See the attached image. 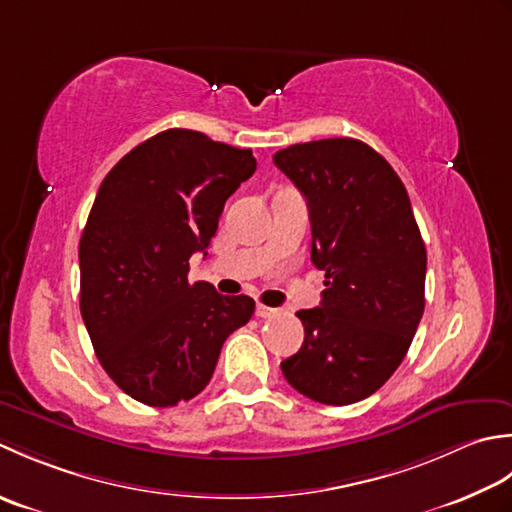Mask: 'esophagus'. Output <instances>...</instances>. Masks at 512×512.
<instances>
[{
  "label": "esophagus",
  "instance_id": "obj_1",
  "mask_svg": "<svg viewBox=\"0 0 512 512\" xmlns=\"http://www.w3.org/2000/svg\"><path fill=\"white\" fill-rule=\"evenodd\" d=\"M278 314V309H274V307H267V305H256V316L258 318H271V316H276Z\"/></svg>",
  "mask_w": 512,
  "mask_h": 512
}]
</instances>
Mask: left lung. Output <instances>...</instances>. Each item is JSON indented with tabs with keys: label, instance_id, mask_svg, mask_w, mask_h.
Listing matches in <instances>:
<instances>
[{
	"label": "left lung",
	"instance_id": "8db88e82",
	"mask_svg": "<svg viewBox=\"0 0 512 512\" xmlns=\"http://www.w3.org/2000/svg\"><path fill=\"white\" fill-rule=\"evenodd\" d=\"M274 163L307 198L320 307L300 309L305 342L280 362L320 404L369 398L400 367L424 314L426 247L409 194L382 154L358 139L296 143Z\"/></svg>",
	"mask_w": 512,
	"mask_h": 512
}]
</instances>
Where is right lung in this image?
I'll return each mask as SVG.
<instances>
[{
  "label": "right lung",
  "mask_w": 512,
  "mask_h": 512,
  "mask_svg": "<svg viewBox=\"0 0 512 512\" xmlns=\"http://www.w3.org/2000/svg\"><path fill=\"white\" fill-rule=\"evenodd\" d=\"M254 172L252 150L172 128L103 179L79 241V307L101 367L137 402L163 409L192 400L229 333L252 318V298L190 283L187 271Z\"/></svg>",
  "instance_id": "right-lung-1"
}]
</instances>
